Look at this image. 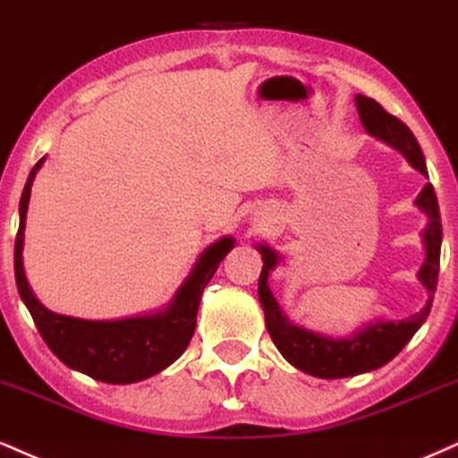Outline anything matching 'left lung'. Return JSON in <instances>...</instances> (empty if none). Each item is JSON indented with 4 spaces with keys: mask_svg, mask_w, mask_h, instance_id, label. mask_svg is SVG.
Here are the masks:
<instances>
[{
    "mask_svg": "<svg viewBox=\"0 0 458 458\" xmlns=\"http://www.w3.org/2000/svg\"><path fill=\"white\" fill-rule=\"evenodd\" d=\"M356 106L360 122H362L364 131L370 137L399 149L413 169L428 177L420 145L399 117L390 115L379 102L367 98L362 94L356 96ZM413 203L428 218L427 227L422 231L424 263L418 270V281L428 292L427 304H424L420 313L407 317V319H375L345 338L319 335V332L306 330V327L295 326L287 319V315L283 313L276 298H274L270 283H267L270 272L281 263V255L267 244H257V250L261 252L263 259L259 276V302L263 315H266V327L270 332L274 345L278 347V352L283 353V358L289 364L321 379L353 377V375L369 373V370L388 364L411 341V336L420 330V326L431 313L433 293L435 287H437L439 252H442V216H439L437 197H435L431 184H424L420 195L416 197Z\"/></svg>",
    "mask_w": 458,
    "mask_h": 458,
    "instance_id": "obj_1",
    "label": "left lung"
}]
</instances>
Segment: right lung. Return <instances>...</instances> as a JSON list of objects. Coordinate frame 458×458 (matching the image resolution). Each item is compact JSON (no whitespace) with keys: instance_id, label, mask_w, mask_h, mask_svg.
<instances>
[{"instance_id":"right-lung-1","label":"right lung","mask_w":458,"mask_h":458,"mask_svg":"<svg viewBox=\"0 0 458 458\" xmlns=\"http://www.w3.org/2000/svg\"><path fill=\"white\" fill-rule=\"evenodd\" d=\"M45 158L31 169L19 203V233L14 242V276L19 295L27 310L34 317V324L55 356L70 369L89 375L91 379L105 384H134L152 377L174 364L186 352L195 335L197 310L201 293L218 270L220 261L235 246L231 235H225L209 244L199 255L186 281L180 284L174 300L165 309L149 315L126 317L113 321L77 319V317L57 315L40 304L25 278L23 244L25 220L30 206L31 184Z\"/></svg>"}]
</instances>
